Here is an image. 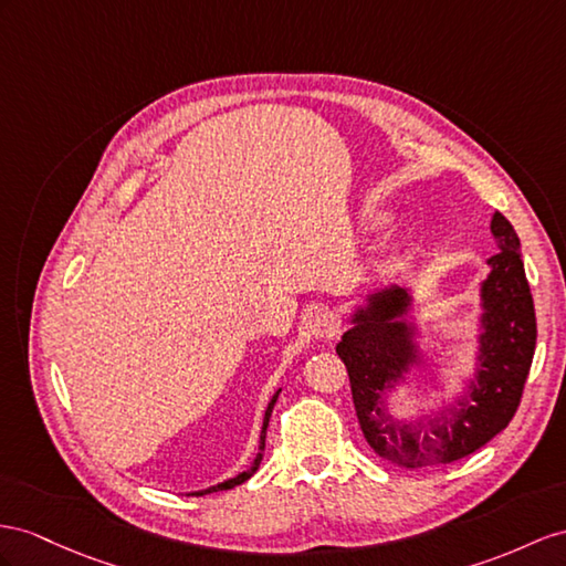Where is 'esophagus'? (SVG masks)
Here are the masks:
<instances>
[{
    "mask_svg": "<svg viewBox=\"0 0 566 566\" xmlns=\"http://www.w3.org/2000/svg\"><path fill=\"white\" fill-rule=\"evenodd\" d=\"M303 323H306L315 339H329L337 335V321L327 308L317 306V303H313V306H308L306 313H303Z\"/></svg>",
    "mask_w": 566,
    "mask_h": 566,
    "instance_id": "34e87169",
    "label": "esophagus"
}]
</instances>
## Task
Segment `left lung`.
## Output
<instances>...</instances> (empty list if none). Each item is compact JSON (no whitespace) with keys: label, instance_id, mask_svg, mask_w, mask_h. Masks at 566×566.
Wrapping results in <instances>:
<instances>
[{"label":"left lung","instance_id":"obj_1","mask_svg":"<svg viewBox=\"0 0 566 566\" xmlns=\"http://www.w3.org/2000/svg\"><path fill=\"white\" fill-rule=\"evenodd\" d=\"M490 231L500 251L488 260L481 284L475 375L454 403L418 421H403L387 407L389 392L423 364L418 327L407 321L413 303L409 289L392 284L368 294L337 344L364 438L397 467H440L469 457L510 426L518 409L538 329L516 231L502 212L492 214Z\"/></svg>","mask_w":566,"mask_h":566}]
</instances>
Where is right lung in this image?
I'll use <instances>...</instances> for the list:
<instances>
[{"instance_id": "obj_1", "label": "right lung", "mask_w": 566, "mask_h": 566, "mask_svg": "<svg viewBox=\"0 0 566 566\" xmlns=\"http://www.w3.org/2000/svg\"><path fill=\"white\" fill-rule=\"evenodd\" d=\"M280 392L282 389H277V392L272 395V399H270V403H268V409H265V416H263V428H260V442H258V454H255V459H253V463L249 469H245L243 473H239V475H234V478H229V481H224V483H217V485H212V488H206V490H198V492H188V495H193V497H200V495H208V492H220V490H231V488H237V485H241V483H245L249 481V478L258 471V467H260V461H263V452H265V432H268V423H270V416H272V409H274V403H277V397H280Z\"/></svg>"}]
</instances>
